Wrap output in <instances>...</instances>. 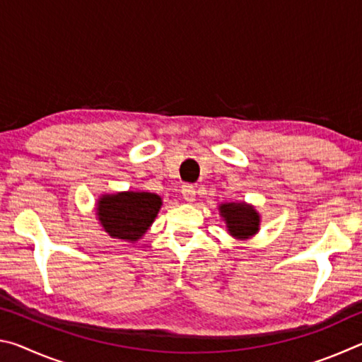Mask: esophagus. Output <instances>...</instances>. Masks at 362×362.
<instances>
[{
  "label": "esophagus",
  "mask_w": 362,
  "mask_h": 362,
  "mask_svg": "<svg viewBox=\"0 0 362 362\" xmlns=\"http://www.w3.org/2000/svg\"><path fill=\"white\" fill-rule=\"evenodd\" d=\"M182 196L188 203H193L196 198V188L193 185H183L182 187Z\"/></svg>",
  "instance_id": "obj_1"
}]
</instances>
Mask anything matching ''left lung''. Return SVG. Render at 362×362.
I'll list each match as a JSON object with an SVG mask.
<instances>
[{
	"mask_svg": "<svg viewBox=\"0 0 362 362\" xmlns=\"http://www.w3.org/2000/svg\"><path fill=\"white\" fill-rule=\"evenodd\" d=\"M228 233L236 240H249L260 226V216L252 206L246 203H225L218 206Z\"/></svg>",
	"mask_w": 362,
	"mask_h": 362,
	"instance_id": "left-lung-1",
	"label": "left lung"
}]
</instances>
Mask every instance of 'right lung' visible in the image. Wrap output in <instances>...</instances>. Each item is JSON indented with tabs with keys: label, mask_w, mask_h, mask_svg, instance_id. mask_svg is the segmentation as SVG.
Instances as JSON below:
<instances>
[{
	"label": "right lung",
	"mask_w": 362,
	"mask_h": 362,
	"mask_svg": "<svg viewBox=\"0 0 362 362\" xmlns=\"http://www.w3.org/2000/svg\"><path fill=\"white\" fill-rule=\"evenodd\" d=\"M163 199L148 192H121L102 194L97 201V218L110 236L137 241L155 222Z\"/></svg>",
	"instance_id": "add662e5"
}]
</instances>
